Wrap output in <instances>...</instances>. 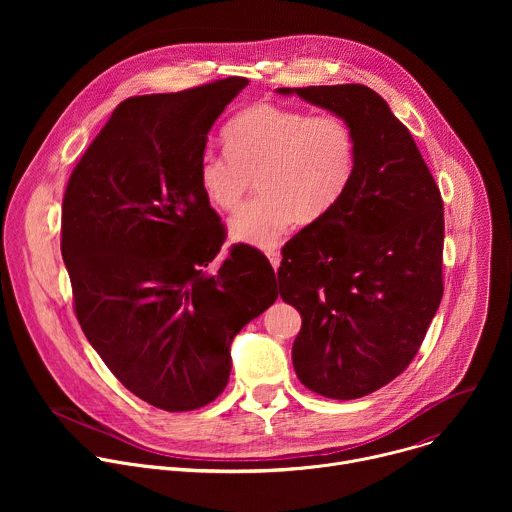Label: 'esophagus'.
Masks as SVG:
<instances>
[{"label": "esophagus", "instance_id": "obj_1", "mask_svg": "<svg viewBox=\"0 0 512 512\" xmlns=\"http://www.w3.org/2000/svg\"><path fill=\"white\" fill-rule=\"evenodd\" d=\"M265 255H267L269 263L273 265V269H277V267H279V261H281V255H279V251H277V249H269Z\"/></svg>", "mask_w": 512, "mask_h": 512}]
</instances>
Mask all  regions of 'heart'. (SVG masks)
<instances>
[{"label": "heart", "mask_w": 512, "mask_h": 512, "mask_svg": "<svg viewBox=\"0 0 512 512\" xmlns=\"http://www.w3.org/2000/svg\"><path fill=\"white\" fill-rule=\"evenodd\" d=\"M225 154L202 152L198 184L225 212L235 210L257 178L259 194L231 218L235 241L275 247L298 218L314 223L328 214L356 170V135L338 113L257 103L223 129Z\"/></svg>", "instance_id": "1"}]
</instances>
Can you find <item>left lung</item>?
Instances as JSON below:
<instances>
[{
    "label": "left lung",
    "instance_id": "left-lung-1",
    "mask_svg": "<svg viewBox=\"0 0 512 512\" xmlns=\"http://www.w3.org/2000/svg\"><path fill=\"white\" fill-rule=\"evenodd\" d=\"M342 115L356 170L338 204L281 249V300L302 316L298 379L358 399L415 358L444 296V200L409 129L364 85L277 89Z\"/></svg>",
    "mask_w": 512,
    "mask_h": 512
}]
</instances>
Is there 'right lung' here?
Listing matches in <instances>:
<instances>
[{"instance_id": "right-lung-1", "label": "right lung", "mask_w": 512, "mask_h": 512, "mask_svg": "<svg viewBox=\"0 0 512 512\" xmlns=\"http://www.w3.org/2000/svg\"><path fill=\"white\" fill-rule=\"evenodd\" d=\"M249 85L229 77L117 105L72 170L60 251L77 320L119 383L164 411L221 395L231 342L277 300L257 249L225 243L198 184L206 135Z\"/></svg>"}]
</instances>
